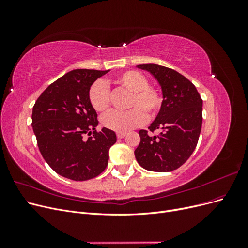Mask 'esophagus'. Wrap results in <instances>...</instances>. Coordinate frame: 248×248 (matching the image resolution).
<instances>
[{"label": "esophagus", "mask_w": 248, "mask_h": 248, "mask_svg": "<svg viewBox=\"0 0 248 248\" xmlns=\"http://www.w3.org/2000/svg\"><path fill=\"white\" fill-rule=\"evenodd\" d=\"M125 137V132H117V138L118 139H122Z\"/></svg>", "instance_id": "esophagus-1"}]
</instances>
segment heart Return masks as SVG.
Listing matches in <instances>:
<instances>
[{"mask_svg":"<svg viewBox=\"0 0 248 248\" xmlns=\"http://www.w3.org/2000/svg\"><path fill=\"white\" fill-rule=\"evenodd\" d=\"M112 82L130 92L126 111H110L104 115L101 122L108 129L125 132L144 123L145 119H152L161 109L163 96L161 90L150 85L148 78L137 70L121 72ZM89 101L96 111H107L110 107V91L106 82L97 80L89 89ZM146 117H144V115Z\"/></svg>","mask_w":248,"mask_h":248,"instance_id":"b5f03b06","label":"heart"}]
</instances>
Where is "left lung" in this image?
Wrapping results in <instances>:
<instances>
[{
  "instance_id": "1",
  "label": "left lung",
  "mask_w": 248,
  "mask_h": 248,
  "mask_svg": "<svg viewBox=\"0 0 248 248\" xmlns=\"http://www.w3.org/2000/svg\"><path fill=\"white\" fill-rule=\"evenodd\" d=\"M138 67L150 71L159 81L163 103L149 130H140V142L134 155L148 170L171 171L187 161L198 145L202 99L192 82L178 71L156 64ZM156 130L160 133L155 135Z\"/></svg>"
}]
</instances>
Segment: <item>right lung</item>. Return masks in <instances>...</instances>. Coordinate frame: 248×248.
I'll return each instance as SVG.
<instances>
[{
  "instance_id": "right-lung-1",
  "label": "right lung",
  "mask_w": 248,
  "mask_h": 248,
  "mask_svg": "<svg viewBox=\"0 0 248 248\" xmlns=\"http://www.w3.org/2000/svg\"><path fill=\"white\" fill-rule=\"evenodd\" d=\"M108 70L76 69L50 84L36 100L32 126L42 157L57 174L73 181L100 175L116 133L98 125L89 89ZM88 136L87 139L85 137Z\"/></svg>"
}]
</instances>
